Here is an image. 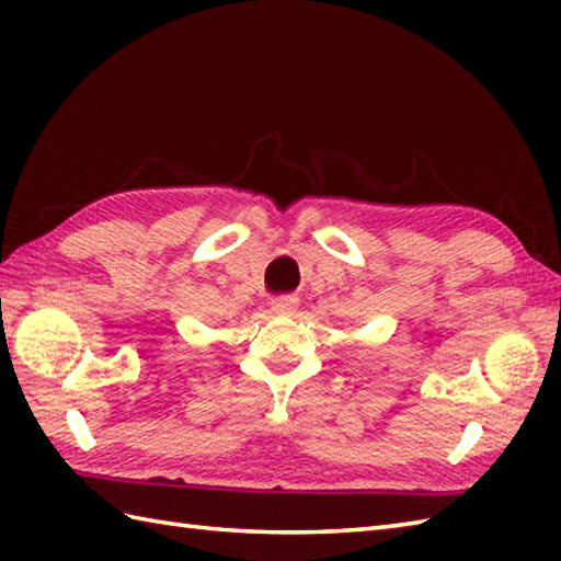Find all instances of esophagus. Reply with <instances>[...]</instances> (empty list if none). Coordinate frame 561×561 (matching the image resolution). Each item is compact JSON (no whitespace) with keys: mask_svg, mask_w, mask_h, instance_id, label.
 Segmentation results:
<instances>
[{"mask_svg":"<svg viewBox=\"0 0 561 561\" xmlns=\"http://www.w3.org/2000/svg\"><path fill=\"white\" fill-rule=\"evenodd\" d=\"M296 306H299V299H294V296H279V299L272 301V311L279 316H294Z\"/></svg>","mask_w":561,"mask_h":561,"instance_id":"1","label":"esophagus"}]
</instances>
